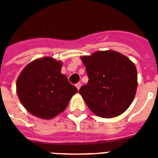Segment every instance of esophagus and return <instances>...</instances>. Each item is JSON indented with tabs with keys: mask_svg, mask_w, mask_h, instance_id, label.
<instances>
[{
	"mask_svg": "<svg viewBox=\"0 0 158 158\" xmlns=\"http://www.w3.org/2000/svg\"><path fill=\"white\" fill-rule=\"evenodd\" d=\"M76 87H77V89L79 90V89H80V88H81V82H78V83H77V84H76Z\"/></svg>",
	"mask_w": 158,
	"mask_h": 158,
	"instance_id": "1",
	"label": "esophagus"
}]
</instances>
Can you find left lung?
Here are the masks:
<instances>
[{"mask_svg": "<svg viewBox=\"0 0 158 158\" xmlns=\"http://www.w3.org/2000/svg\"><path fill=\"white\" fill-rule=\"evenodd\" d=\"M88 82L79 93L95 115L104 118L120 116L135 99L138 81L135 64L120 52L107 50L81 56Z\"/></svg>", "mask_w": 158, "mask_h": 158, "instance_id": "left-lung-1", "label": "left lung"}]
</instances>
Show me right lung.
Here are the masks:
<instances>
[{
  "mask_svg": "<svg viewBox=\"0 0 158 158\" xmlns=\"http://www.w3.org/2000/svg\"><path fill=\"white\" fill-rule=\"evenodd\" d=\"M62 62L52 57L35 59L17 79L16 91L27 111L41 119H52L63 112L78 90L61 73Z\"/></svg>",
  "mask_w": 158,
  "mask_h": 158,
  "instance_id": "add662e5",
  "label": "right lung"
}]
</instances>
